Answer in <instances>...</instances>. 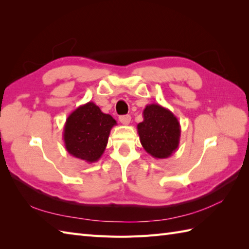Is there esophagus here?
<instances>
[{
    "label": "esophagus",
    "mask_w": 249,
    "mask_h": 249,
    "mask_svg": "<svg viewBox=\"0 0 249 249\" xmlns=\"http://www.w3.org/2000/svg\"><path fill=\"white\" fill-rule=\"evenodd\" d=\"M119 120L123 125H128L130 123V115H122L120 116Z\"/></svg>",
    "instance_id": "1"
}]
</instances>
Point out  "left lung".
Segmentation results:
<instances>
[{
	"label": "left lung",
	"instance_id": "left-lung-1",
	"mask_svg": "<svg viewBox=\"0 0 249 249\" xmlns=\"http://www.w3.org/2000/svg\"><path fill=\"white\" fill-rule=\"evenodd\" d=\"M143 121L137 125L140 142L151 156L158 160L170 157L178 150L181 125L170 110L158 104L144 108Z\"/></svg>",
	"mask_w": 249,
	"mask_h": 249
}]
</instances>
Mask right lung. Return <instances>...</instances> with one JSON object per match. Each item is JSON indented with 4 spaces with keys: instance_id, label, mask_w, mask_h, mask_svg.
I'll return each mask as SVG.
<instances>
[{
    "instance_id": "add662e5",
    "label": "right lung",
    "mask_w": 249,
    "mask_h": 249,
    "mask_svg": "<svg viewBox=\"0 0 249 249\" xmlns=\"http://www.w3.org/2000/svg\"><path fill=\"white\" fill-rule=\"evenodd\" d=\"M116 121L89 102L79 106L66 119L63 140L73 157L87 162L97 161L106 150L111 128Z\"/></svg>"
}]
</instances>
